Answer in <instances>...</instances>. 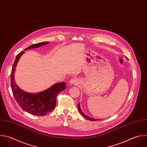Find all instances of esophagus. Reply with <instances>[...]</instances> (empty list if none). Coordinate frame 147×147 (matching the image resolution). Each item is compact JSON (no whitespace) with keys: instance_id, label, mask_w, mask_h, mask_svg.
<instances>
[{"instance_id":"34e87169","label":"esophagus","mask_w":147,"mask_h":147,"mask_svg":"<svg viewBox=\"0 0 147 147\" xmlns=\"http://www.w3.org/2000/svg\"><path fill=\"white\" fill-rule=\"evenodd\" d=\"M76 83H77V80L76 79H72L69 82L70 84H76Z\"/></svg>"}]
</instances>
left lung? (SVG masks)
Listing matches in <instances>:
<instances>
[{"mask_svg": "<svg viewBox=\"0 0 147 147\" xmlns=\"http://www.w3.org/2000/svg\"><path fill=\"white\" fill-rule=\"evenodd\" d=\"M78 110H79V112H80V113L82 114V115H83L84 118H86V119H88V120H90V121H97V120H100V119H96V118H91V117H88V116H87V115H86L83 111H82V110H81V108H80V103H79L78 104Z\"/></svg>", "mask_w": 147, "mask_h": 147, "instance_id": "8db88e82", "label": "left lung"}]
</instances>
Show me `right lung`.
<instances>
[{"mask_svg": "<svg viewBox=\"0 0 147 147\" xmlns=\"http://www.w3.org/2000/svg\"><path fill=\"white\" fill-rule=\"evenodd\" d=\"M42 42L30 45L25 50L38 48L49 44ZM25 52H21L16 57L11 74V86L14 98L18 105L25 111L35 115H45L51 112L56 105V96L61 91L66 88V83L61 82L53 85L42 92L30 93L21 89L16 83L14 72L17 63Z\"/></svg>", "mask_w": 147, "mask_h": 147, "instance_id": "add662e5", "label": "right lung"}]
</instances>
